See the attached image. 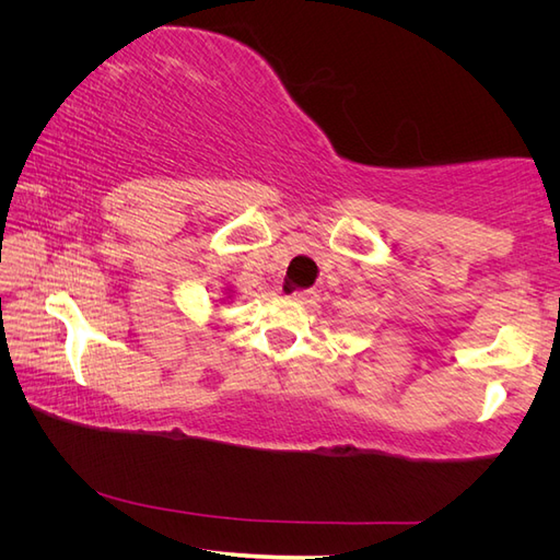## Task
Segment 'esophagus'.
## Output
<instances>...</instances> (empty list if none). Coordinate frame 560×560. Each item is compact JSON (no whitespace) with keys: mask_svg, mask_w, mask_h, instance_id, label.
<instances>
[{"mask_svg":"<svg viewBox=\"0 0 560 560\" xmlns=\"http://www.w3.org/2000/svg\"><path fill=\"white\" fill-rule=\"evenodd\" d=\"M294 301H301V303H306L311 296H313V292L311 290H299V292H292L290 294Z\"/></svg>","mask_w":560,"mask_h":560,"instance_id":"1","label":"esophagus"}]
</instances>
